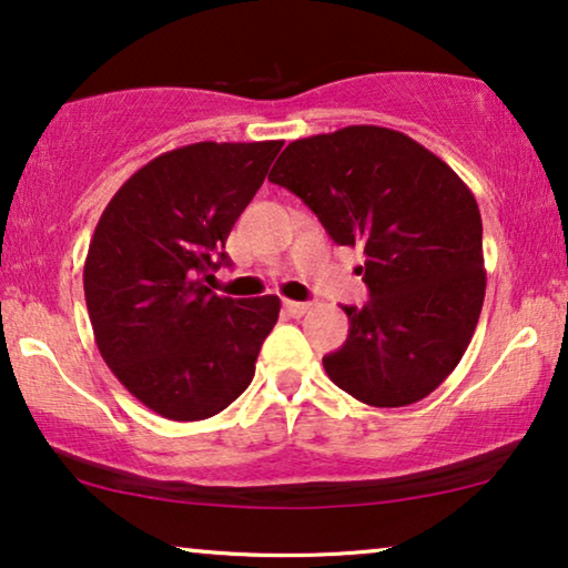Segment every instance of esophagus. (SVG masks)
<instances>
[{
  "instance_id": "34e87169",
  "label": "esophagus",
  "mask_w": 568,
  "mask_h": 568,
  "mask_svg": "<svg viewBox=\"0 0 568 568\" xmlns=\"http://www.w3.org/2000/svg\"><path fill=\"white\" fill-rule=\"evenodd\" d=\"M284 310H286V313H290L292 317H302V315H307L310 310H313V305H310V302H294V300H284Z\"/></svg>"
}]
</instances>
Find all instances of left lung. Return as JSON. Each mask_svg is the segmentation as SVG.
Returning <instances> with one entry per match:
<instances>
[{
  "mask_svg": "<svg viewBox=\"0 0 568 568\" xmlns=\"http://www.w3.org/2000/svg\"><path fill=\"white\" fill-rule=\"evenodd\" d=\"M271 183L317 214L338 245L364 247V307L323 367L377 408L422 400L463 359L486 297L484 224L460 175L400 131L346 126L297 139Z\"/></svg>",
  "mask_w": 568,
  "mask_h": 568,
  "instance_id": "1",
  "label": "left lung"
}]
</instances>
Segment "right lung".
<instances>
[{
  "mask_svg": "<svg viewBox=\"0 0 568 568\" xmlns=\"http://www.w3.org/2000/svg\"><path fill=\"white\" fill-rule=\"evenodd\" d=\"M284 142H196L139 168L100 216L84 302L108 367L170 422L220 414L251 385L278 321L276 294L232 300L204 286L232 224Z\"/></svg>",
  "mask_w": 568,
  "mask_h": 568,
  "instance_id": "1",
  "label": "right lung"
}]
</instances>
